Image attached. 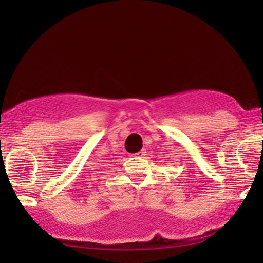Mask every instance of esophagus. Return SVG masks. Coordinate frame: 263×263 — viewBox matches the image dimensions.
<instances>
[{"label": "esophagus", "instance_id": "esophagus-1", "mask_svg": "<svg viewBox=\"0 0 263 263\" xmlns=\"http://www.w3.org/2000/svg\"><path fill=\"white\" fill-rule=\"evenodd\" d=\"M132 156H133V157H136V158H141V157L145 156V152H142V151H141V152L134 153V154H132Z\"/></svg>", "mask_w": 263, "mask_h": 263}]
</instances>
